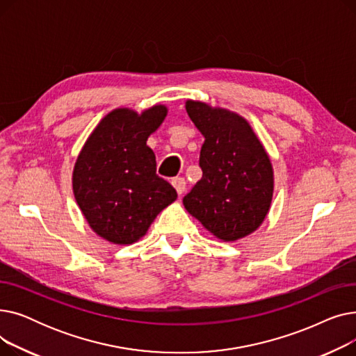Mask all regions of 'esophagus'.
<instances>
[{"instance_id": "34e87169", "label": "esophagus", "mask_w": 356, "mask_h": 356, "mask_svg": "<svg viewBox=\"0 0 356 356\" xmlns=\"http://www.w3.org/2000/svg\"><path fill=\"white\" fill-rule=\"evenodd\" d=\"M172 184H173V188L176 189V192H177L179 196L183 195V192H184V189H186V181H184L183 177H176V179H173V180H172Z\"/></svg>"}]
</instances>
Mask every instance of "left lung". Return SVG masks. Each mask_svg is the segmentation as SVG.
Instances as JSON below:
<instances>
[{
	"mask_svg": "<svg viewBox=\"0 0 356 356\" xmlns=\"http://www.w3.org/2000/svg\"><path fill=\"white\" fill-rule=\"evenodd\" d=\"M186 111L204 137L202 179L183 197L186 211L218 239L252 234L266 219L274 192L270 157L250 122L223 108L189 99Z\"/></svg>",
	"mask_w": 356,
	"mask_h": 356,
	"instance_id": "left-lung-1",
	"label": "left lung"
}]
</instances>
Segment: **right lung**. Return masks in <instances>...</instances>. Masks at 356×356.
I'll list each match as a JSON object with an SVG mask.
<instances>
[{
    "label": "right lung",
    "mask_w": 356,
    "mask_h": 356,
    "mask_svg": "<svg viewBox=\"0 0 356 356\" xmlns=\"http://www.w3.org/2000/svg\"><path fill=\"white\" fill-rule=\"evenodd\" d=\"M167 115L164 105L138 112L117 108L92 131L73 167V195L89 227L117 245L143 238L156 216L177 199L156 173L148 137Z\"/></svg>",
    "instance_id": "obj_1"
}]
</instances>
